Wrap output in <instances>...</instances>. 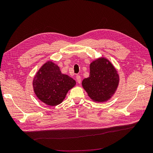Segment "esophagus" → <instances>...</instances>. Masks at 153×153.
I'll use <instances>...</instances> for the list:
<instances>
[{"mask_svg": "<svg viewBox=\"0 0 153 153\" xmlns=\"http://www.w3.org/2000/svg\"><path fill=\"white\" fill-rule=\"evenodd\" d=\"M76 78V82H77L78 84H80V83H81V77H80V76L77 75Z\"/></svg>", "mask_w": 153, "mask_h": 153, "instance_id": "34e87169", "label": "esophagus"}]
</instances>
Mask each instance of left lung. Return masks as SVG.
I'll use <instances>...</instances> for the list:
<instances>
[{
    "instance_id": "obj_1",
    "label": "left lung",
    "mask_w": 153,
    "mask_h": 153,
    "mask_svg": "<svg viewBox=\"0 0 153 153\" xmlns=\"http://www.w3.org/2000/svg\"><path fill=\"white\" fill-rule=\"evenodd\" d=\"M119 76L107 59L101 57L90 64V74L82 85L89 98L96 102H105L115 94L119 85Z\"/></svg>"
}]
</instances>
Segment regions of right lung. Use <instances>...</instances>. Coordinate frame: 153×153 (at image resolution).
<instances>
[{
    "label": "right lung",
    "mask_w": 153,
    "mask_h": 153,
    "mask_svg": "<svg viewBox=\"0 0 153 153\" xmlns=\"http://www.w3.org/2000/svg\"><path fill=\"white\" fill-rule=\"evenodd\" d=\"M32 85L39 100L49 106H56L62 102L69 90L76 85V82L62 74L57 64L50 61L36 73Z\"/></svg>",
    "instance_id": "add662e5"
}]
</instances>
